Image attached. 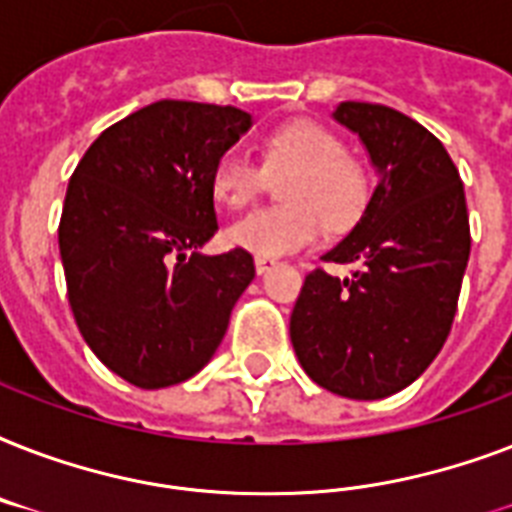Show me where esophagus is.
<instances>
[{
  "label": "esophagus",
  "mask_w": 512,
  "mask_h": 512,
  "mask_svg": "<svg viewBox=\"0 0 512 512\" xmlns=\"http://www.w3.org/2000/svg\"><path fill=\"white\" fill-rule=\"evenodd\" d=\"M273 265H276V260H273V257H263V255H257V257H255V271H257V273L271 271Z\"/></svg>",
  "instance_id": "34e87169"
}]
</instances>
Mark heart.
I'll return each instance as SVG.
<instances>
[{"mask_svg": "<svg viewBox=\"0 0 512 512\" xmlns=\"http://www.w3.org/2000/svg\"><path fill=\"white\" fill-rule=\"evenodd\" d=\"M281 177L284 204L265 207L225 231L228 244L255 255L279 257L319 239L324 223L345 231L364 215L369 177L335 132L311 122L281 124L263 140V167L241 154H225L212 170V193L225 209H244L263 193L268 177Z\"/></svg>", "mask_w": 512, "mask_h": 512, "instance_id": "heart-1", "label": "heart"}]
</instances>
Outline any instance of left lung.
Wrapping results in <instances>:
<instances>
[{
  "label": "left lung",
  "mask_w": 512,
  "mask_h": 512,
  "mask_svg": "<svg viewBox=\"0 0 512 512\" xmlns=\"http://www.w3.org/2000/svg\"><path fill=\"white\" fill-rule=\"evenodd\" d=\"M332 116L361 138L380 183L356 228L321 257L358 271L308 273L289 337L316 385L374 401L412 385L444 348L470 257L468 207L452 156L422 124L356 100Z\"/></svg>",
  "instance_id": "8db88e82"
}]
</instances>
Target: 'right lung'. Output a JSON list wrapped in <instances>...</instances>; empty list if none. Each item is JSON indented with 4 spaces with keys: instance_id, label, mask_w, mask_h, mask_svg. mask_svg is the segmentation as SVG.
<instances>
[{
    "instance_id": "obj_1",
    "label": "right lung",
    "mask_w": 512,
    "mask_h": 512,
    "mask_svg": "<svg viewBox=\"0 0 512 512\" xmlns=\"http://www.w3.org/2000/svg\"><path fill=\"white\" fill-rule=\"evenodd\" d=\"M249 127L241 108L159 100L100 132L68 180L58 247L76 327L138 388L199 372L255 279L247 249L199 252L217 231L212 170Z\"/></svg>"
}]
</instances>
